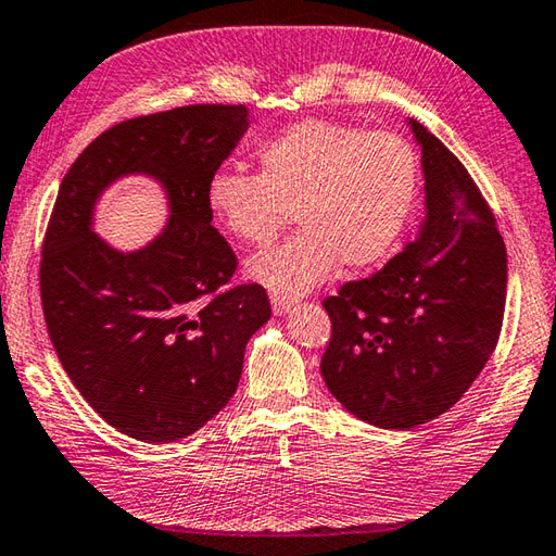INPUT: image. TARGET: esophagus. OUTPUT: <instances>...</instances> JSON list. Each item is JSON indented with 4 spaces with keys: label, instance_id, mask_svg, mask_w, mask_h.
I'll return each instance as SVG.
<instances>
[{
    "label": "esophagus",
    "instance_id": "esophagus-1",
    "mask_svg": "<svg viewBox=\"0 0 556 556\" xmlns=\"http://www.w3.org/2000/svg\"><path fill=\"white\" fill-rule=\"evenodd\" d=\"M271 311H275V315H287L291 308H293V299H287V296H277V293H271Z\"/></svg>",
    "mask_w": 556,
    "mask_h": 556
}]
</instances>
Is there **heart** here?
Returning <instances> with one entry per match:
<instances>
[{"label":"heart","mask_w":556,"mask_h":556,"mask_svg":"<svg viewBox=\"0 0 556 556\" xmlns=\"http://www.w3.org/2000/svg\"><path fill=\"white\" fill-rule=\"evenodd\" d=\"M257 176L216 170L204 202L238 243L265 245L289 224L285 245L245 263V277L277 296H303L337 265L362 269L395 245L417 190V156L395 132L306 119L260 149Z\"/></svg>","instance_id":"b5f03b06"}]
</instances>
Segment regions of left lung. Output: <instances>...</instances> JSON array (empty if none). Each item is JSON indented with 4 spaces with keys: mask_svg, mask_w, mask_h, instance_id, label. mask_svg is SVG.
Segmentation results:
<instances>
[{
    "mask_svg": "<svg viewBox=\"0 0 556 556\" xmlns=\"http://www.w3.org/2000/svg\"><path fill=\"white\" fill-rule=\"evenodd\" d=\"M424 216L374 275L325 299L332 340L320 374L346 412L378 429L437 419L482 374L502 332L506 245L470 173L417 119Z\"/></svg>",
    "mask_w": 556,
    "mask_h": 556,
    "instance_id": "left-lung-1",
    "label": "left lung"
}]
</instances>
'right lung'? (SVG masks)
Returning a JSON list of instances; mask_svg holds the SVG:
<instances>
[{
	"label": "right lung",
	"instance_id": "1",
	"mask_svg": "<svg viewBox=\"0 0 556 556\" xmlns=\"http://www.w3.org/2000/svg\"><path fill=\"white\" fill-rule=\"evenodd\" d=\"M248 115L245 105H185L127 119L93 139L60 185L42 243V313L72 383L129 439L180 441L219 415L248 340L271 315L263 287L219 291L236 255L204 202ZM132 175L160 185L169 216L149 244L119 251L94 233V210Z\"/></svg>",
	"mask_w": 556,
	"mask_h": 556
}]
</instances>
